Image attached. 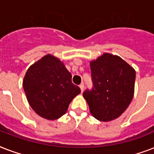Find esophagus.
Listing matches in <instances>:
<instances>
[{
  "instance_id": "1",
  "label": "esophagus",
  "mask_w": 154,
  "mask_h": 154,
  "mask_svg": "<svg viewBox=\"0 0 154 154\" xmlns=\"http://www.w3.org/2000/svg\"><path fill=\"white\" fill-rule=\"evenodd\" d=\"M79 86H80V88H81V90H82V92L84 91V84H83V83H82V84L80 85Z\"/></svg>"
}]
</instances>
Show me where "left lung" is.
Wrapping results in <instances>:
<instances>
[{"label": "left lung", "instance_id": "1", "mask_svg": "<svg viewBox=\"0 0 154 154\" xmlns=\"http://www.w3.org/2000/svg\"><path fill=\"white\" fill-rule=\"evenodd\" d=\"M91 89L83 97L91 114L101 122H109L124 112L134 93L136 72L117 56L105 53L90 63Z\"/></svg>", "mask_w": 154, "mask_h": 154}]
</instances>
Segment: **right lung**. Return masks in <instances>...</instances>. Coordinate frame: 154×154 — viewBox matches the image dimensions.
<instances>
[{"label":"right lung","instance_id":"add662e5","mask_svg":"<svg viewBox=\"0 0 154 154\" xmlns=\"http://www.w3.org/2000/svg\"><path fill=\"white\" fill-rule=\"evenodd\" d=\"M23 88L32 109L48 120L65 114L71 101L81 93L64 64L52 55L45 56L29 68Z\"/></svg>","mask_w":154,"mask_h":154}]
</instances>
